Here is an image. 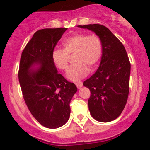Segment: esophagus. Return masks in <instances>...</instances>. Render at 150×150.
Returning <instances> with one entry per match:
<instances>
[{"instance_id": "esophagus-1", "label": "esophagus", "mask_w": 150, "mask_h": 150, "mask_svg": "<svg viewBox=\"0 0 150 150\" xmlns=\"http://www.w3.org/2000/svg\"><path fill=\"white\" fill-rule=\"evenodd\" d=\"M75 85H76L78 88H82L83 86V84L82 82H77L76 83H75Z\"/></svg>"}]
</instances>
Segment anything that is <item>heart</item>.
I'll list each match as a JSON object with an SVG mask.
<instances>
[{"mask_svg":"<svg viewBox=\"0 0 150 150\" xmlns=\"http://www.w3.org/2000/svg\"><path fill=\"white\" fill-rule=\"evenodd\" d=\"M64 49L57 48L52 52V60L59 69H68L69 56L75 54L76 64L71 67L67 77L72 81H78L85 78L91 70L96 69L103 52L102 40L97 35L78 33L67 38L63 42Z\"/></svg>","mask_w":150,"mask_h":150,"instance_id":"obj_1","label":"heart"}]
</instances>
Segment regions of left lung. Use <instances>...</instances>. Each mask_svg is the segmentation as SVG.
<instances>
[{
	"label": "left lung",
	"instance_id": "8db88e82",
	"mask_svg": "<svg viewBox=\"0 0 150 150\" xmlns=\"http://www.w3.org/2000/svg\"><path fill=\"white\" fill-rule=\"evenodd\" d=\"M93 31L102 40L103 52L100 65L84 81L89 88L88 109L95 120L107 122L121 114L129 93L131 63L119 39L105 26L99 24L78 25Z\"/></svg>",
	"mask_w": 150,
	"mask_h": 150
}]
</instances>
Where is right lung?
I'll return each instance as SVG.
<instances>
[{
    "label": "right lung",
    "mask_w": 150,
    "mask_h": 150,
    "mask_svg": "<svg viewBox=\"0 0 150 150\" xmlns=\"http://www.w3.org/2000/svg\"><path fill=\"white\" fill-rule=\"evenodd\" d=\"M67 28L42 29L34 33L22 53L18 72L22 95L29 110L42 125L57 128L70 116L69 102L77 87L67 81L52 60V52ZM38 64L41 67L32 71Z\"/></svg>",
    "instance_id": "add662e5"
}]
</instances>
